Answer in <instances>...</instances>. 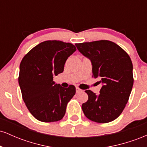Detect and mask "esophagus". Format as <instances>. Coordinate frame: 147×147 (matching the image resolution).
Returning <instances> with one entry per match:
<instances>
[{"mask_svg": "<svg viewBox=\"0 0 147 147\" xmlns=\"http://www.w3.org/2000/svg\"><path fill=\"white\" fill-rule=\"evenodd\" d=\"M82 89L79 88L78 87H77V88H76V92H77V93H78V92H82Z\"/></svg>", "mask_w": 147, "mask_h": 147, "instance_id": "esophagus-1", "label": "esophagus"}]
</instances>
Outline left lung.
<instances>
[{"instance_id": "8db88e82", "label": "left lung", "mask_w": 147, "mask_h": 147, "mask_svg": "<svg viewBox=\"0 0 147 147\" xmlns=\"http://www.w3.org/2000/svg\"><path fill=\"white\" fill-rule=\"evenodd\" d=\"M84 56L90 60L92 77L100 79L99 95L90 90L82 108L85 116L97 123H108L119 116L129 100L133 85L131 58L119 45L107 40L76 43Z\"/></svg>"}]
</instances>
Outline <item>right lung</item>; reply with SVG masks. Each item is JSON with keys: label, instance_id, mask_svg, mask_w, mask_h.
Here are the masks:
<instances>
[{"label": "right lung", "instance_id": "right-lung-1", "mask_svg": "<svg viewBox=\"0 0 147 147\" xmlns=\"http://www.w3.org/2000/svg\"><path fill=\"white\" fill-rule=\"evenodd\" d=\"M76 50L72 43L46 41L22 59L18 77L22 97L30 113L38 120L57 122L65 115L75 87L63 88L55 84L53 76L63 72L65 61Z\"/></svg>", "mask_w": 147, "mask_h": 147}]
</instances>
